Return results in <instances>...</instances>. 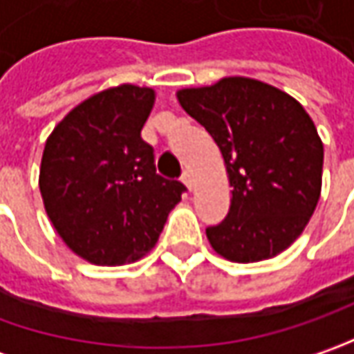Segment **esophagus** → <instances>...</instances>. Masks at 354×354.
Here are the masks:
<instances>
[{"label":"esophagus","instance_id":"34e87169","mask_svg":"<svg viewBox=\"0 0 354 354\" xmlns=\"http://www.w3.org/2000/svg\"><path fill=\"white\" fill-rule=\"evenodd\" d=\"M183 183L189 191H193V189H195V179H193V173H191V171H185L183 173Z\"/></svg>","mask_w":354,"mask_h":354}]
</instances>
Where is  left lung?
I'll list each match as a JSON object with an SVG mask.
<instances>
[{
    "instance_id": "8db88e82",
    "label": "left lung",
    "mask_w": 354,
    "mask_h": 354,
    "mask_svg": "<svg viewBox=\"0 0 354 354\" xmlns=\"http://www.w3.org/2000/svg\"><path fill=\"white\" fill-rule=\"evenodd\" d=\"M177 100L218 145L232 187L226 218L207 228L212 250L250 264L290 248L321 195L323 142L306 108L246 76L177 90Z\"/></svg>"
}]
</instances>
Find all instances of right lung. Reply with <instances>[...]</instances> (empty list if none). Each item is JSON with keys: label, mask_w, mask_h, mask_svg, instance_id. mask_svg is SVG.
I'll return each mask as SVG.
<instances>
[{"label": "right lung", "mask_w": 354, "mask_h": 354, "mask_svg": "<svg viewBox=\"0 0 354 354\" xmlns=\"http://www.w3.org/2000/svg\"><path fill=\"white\" fill-rule=\"evenodd\" d=\"M156 90L120 84L75 106L47 138L39 189L50 225L76 256L122 266L156 246L185 191L156 173L142 128Z\"/></svg>", "instance_id": "right-lung-1"}]
</instances>
